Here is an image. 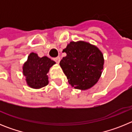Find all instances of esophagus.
<instances>
[{"mask_svg":"<svg viewBox=\"0 0 132 132\" xmlns=\"http://www.w3.org/2000/svg\"><path fill=\"white\" fill-rule=\"evenodd\" d=\"M60 60H61V58L59 57H57L54 58V61L57 63H59L60 62Z\"/></svg>","mask_w":132,"mask_h":132,"instance_id":"obj_1","label":"esophagus"}]
</instances>
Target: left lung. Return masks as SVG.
Returning a JSON list of instances; mask_svg holds the SVG:
<instances>
[{"instance_id": "8db88e82", "label": "left lung", "mask_w": 132, "mask_h": 132, "mask_svg": "<svg viewBox=\"0 0 132 132\" xmlns=\"http://www.w3.org/2000/svg\"><path fill=\"white\" fill-rule=\"evenodd\" d=\"M67 55L59 65L72 87L80 90L91 88L98 82L103 69L102 52L85 42H71L63 50Z\"/></svg>"}]
</instances>
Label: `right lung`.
I'll return each mask as SVG.
<instances>
[{"label":"right lung","instance_id":"right-lung-1","mask_svg":"<svg viewBox=\"0 0 132 132\" xmlns=\"http://www.w3.org/2000/svg\"><path fill=\"white\" fill-rule=\"evenodd\" d=\"M55 63L54 61L46 56L39 57L36 53H30L23 66V74L29 87L40 88L47 85L49 81L47 73Z\"/></svg>","mask_w":132,"mask_h":132}]
</instances>
